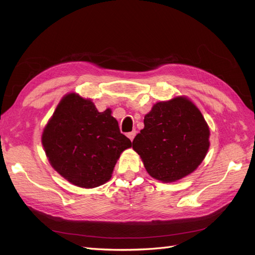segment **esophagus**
I'll use <instances>...</instances> for the list:
<instances>
[{
	"label": "esophagus",
	"mask_w": 255,
	"mask_h": 255,
	"mask_svg": "<svg viewBox=\"0 0 255 255\" xmlns=\"http://www.w3.org/2000/svg\"><path fill=\"white\" fill-rule=\"evenodd\" d=\"M135 135H136V130H132V132H129V133H128V137L129 138L130 140H133L134 139V137H135Z\"/></svg>",
	"instance_id": "34e87169"
}]
</instances>
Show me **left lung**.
Listing matches in <instances>:
<instances>
[{"label":"left lung","mask_w":255,"mask_h":255,"mask_svg":"<svg viewBox=\"0 0 255 255\" xmlns=\"http://www.w3.org/2000/svg\"><path fill=\"white\" fill-rule=\"evenodd\" d=\"M133 140L145 170L158 181L175 182L194 172L210 148V128L185 97L154 104Z\"/></svg>","instance_id":"obj_1"}]
</instances>
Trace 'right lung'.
Wrapping results in <instances>:
<instances>
[{
	"instance_id": "right-lung-1",
	"label": "right lung",
	"mask_w": 255,
	"mask_h": 255,
	"mask_svg": "<svg viewBox=\"0 0 255 255\" xmlns=\"http://www.w3.org/2000/svg\"><path fill=\"white\" fill-rule=\"evenodd\" d=\"M41 140L51 166L83 188L109 181L120 154L132 146L111 110L99 113L91 100L73 92L61 99Z\"/></svg>"
}]
</instances>
